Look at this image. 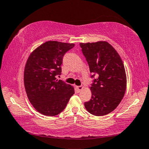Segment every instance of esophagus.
Listing matches in <instances>:
<instances>
[{
	"label": "esophagus",
	"instance_id": "obj_1",
	"mask_svg": "<svg viewBox=\"0 0 149 149\" xmlns=\"http://www.w3.org/2000/svg\"><path fill=\"white\" fill-rule=\"evenodd\" d=\"M83 86H76V88L77 89V91H78V92H80V91H81L83 89Z\"/></svg>",
	"mask_w": 149,
	"mask_h": 149
}]
</instances>
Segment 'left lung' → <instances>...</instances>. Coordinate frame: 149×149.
I'll return each mask as SVG.
<instances>
[{"label": "left lung", "mask_w": 149, "mask_h": 149, "mask_svg": "<svg viewBox=\"0 0 149 149\" xmlns=\"http://www.w3.org/2000/svg\"><path fill=\"white\" fill-rule=\"evenodd\" d=\"M94 80L91 86V99L85 102L91 114L104 116L115 109L123 98L126 88L125 68L120 55L105 41L80 43Z\"/></svg>", "instance_id": "obj_1"}]
</instances>
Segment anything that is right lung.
Returning a JSON list of instances; mask_svg holds the SVG:
<instances>
[{
    "label": "right lung",
    "mask_w": 149,
    "mask_h": 149,
    "mask_svg": "<svg viewBox=\"0 0 149 149\" xmlns=\"http://www.w3.org/2000/svg\"><path fill=\"white\" fill-rule=\"evenodd\" d=\"M74 44L48 41L38 47L26 61L24 85L26 95L35 109L53 117L65 109L74 88L56 75L61 74L63 56Z\"/></svg>",
    "instance_id": "obj_1"
}]
</instances>
